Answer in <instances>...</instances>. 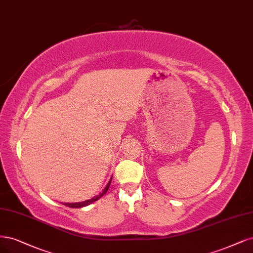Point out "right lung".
<instances>
[{
    "label": "right lung",
    "mask_w": 253,
    "mask_h": 253,
    "mask_svg": "<svg viewBox=\"0 0 253 253\" xmlns=\"http://www.w3.org/2000/svg\"><path fill=\"white\" fill-rule=\"evenodd\" d=\"M111 181H112V178L110 179V181L108 182L107 186L103 188L102 193H101L99 196H96V197H94V198H92V199H90V200H86V201L80 202V203H63V204L66 205V206L71 207V208H81V207H84V206H86V205H89V204H91V203H93V202H95V201H97L98 199H100V198L108 191V189H109V187H110V184H111Z\"/></svg>",
    "instance_id": "right-lung-1"
}]
</instances>
